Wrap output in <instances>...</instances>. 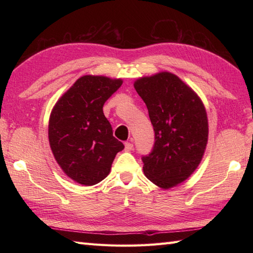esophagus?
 <instances>
[{"label": "esophagus", "instance_id": "1", "mask_svg": "<svg viewBox=\"0 0 253 253\" xmlns=\"http://www.w3.org/2000/svg\"><path fill=\"white\" fill-rule=\"evenodd\" d=\"M133 149V144L130 143V142H126L125 143V150L126 151H131V150Z\"/></svg>", "mask_w": 253, "mask_h": 253}]
</instances>
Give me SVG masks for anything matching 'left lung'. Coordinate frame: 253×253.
Listing matches in <instances>:
<instances>
[{
    "mask_svg": "<svg viewBox=\"0 0 253 253\" xmlns=\"http://www.w3.org/2000/svg\"><path fill=\"white\" fill-rule=\"evenodd\" d=\"M147 105L155 142L142 157L143 173L162 189L185 181L206 151L209 124L201 99L176 75L162 72L133 84Z\"/></svg>",
    "mask_w": 253,
    "mask_h": 253,
    "instance_id": "left-lung-1",
    "label": "left lung"
}]
</instances>
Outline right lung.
<instances>
[{"instance_id":"obj_1","label":"right lung","mask_w":253,"mask_h":253,"mask_svg":"<svg viewBox=\"0 0 253 253\" xmlns=\"http://www.w3.org/2000/svg\"><path fill=\"white\" fill-rule=\"evenodd\" d=\"M122 84V79L85 75L58 99L51 112L53 155L64 173L80 185L93 186L103 180L124 149L103 113L106 100Z\"/></svg>"}]
</instances>
